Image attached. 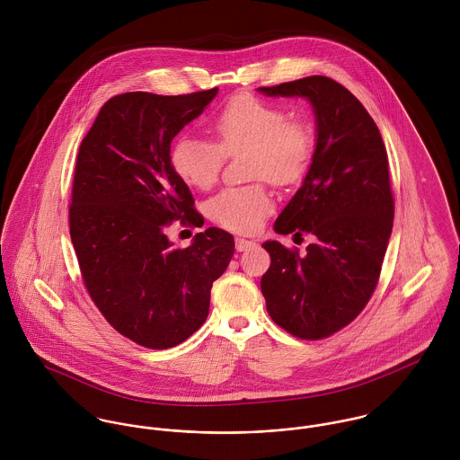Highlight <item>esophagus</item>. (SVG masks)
Here are the masks:
<instances>
[{
    "label": "esophagus",
    "instance_id": "1",
    "mask_svg": "<svg viewBox=\"0 0 460 460\" xmlns=\"http://www.w3.org/2000/svg\"><path fill=\"white\" fill-rule=\"evenodd\" d=\"M255 246H257V243L252 241V239H244V237H237L235 239V250L237 252H248V250H252Z\"/></svg>",
    "mask_w": 460,
    "mask_h": 460
}]
</instances>
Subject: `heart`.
Masks as SVG:
<instances>
[{
  "label": "heart",
  "mask_w": 460,
  "mask_h": 460,
  "mask_svg": "<svg viewBox=\"0 0 460 460\" xmlns=\"http://www.w3.org/2000/svg\"><path fill=\"white\" fill-rule=\"evenodd\" d=\"M216 143L184 134L172 148L175 173L191 188L210 190L225 155L250 150V177L285 188L297 182L314 152V131L299 119L253 95L232 99L214 119ZM274 201L262 184L223 190L207 203V214L234 232H253L270 214Z\"/></svg>",
  "instance_id": "obj_1"
}]
</instances>
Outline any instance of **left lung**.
I'll return each mask as SVG.
<instances>
[{"label":"left lung","instance_id":"obj_1","mask_svg":"<svg viewBox=\"0 0 460 460\" xmlns=\"http://www.w3.org/2000/svg\"><path fill=\"white\" fill-rule=\"evenodd\" d=\"M259 92L303 97L315 115L312 164L274 223L276 234H310L314 243L301 257L265 241L270 267L261 288L279 328L321 340L352 323L376 290L394 228L388 154L363 104L331 77L310 75Z\"/></svg>","mask_w":460,"mask_h":460}]
</instances>
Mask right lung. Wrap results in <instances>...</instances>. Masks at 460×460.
Instances as JSON below:
<instances>
[{
    "label": "right lung",
    "mask_w": 460,
    "mask_h": 460,
    "mask_svg": "<svg viewBox=\"0 0 460 460\" xmlns=\"http://www.w3.org/2000/svg\"><path fill=\"white\" fill-rule=\"evenodd\" d=\"M216 95H117L79 146L68 223L83 281L106 321L148 349L175 347L198 331L212 283L235 252L234 237L216 226L186 250L164 234L175 219L199 225L170 146Z\"/></svg>",
    "instance_id": "1"
}]
</instances>
